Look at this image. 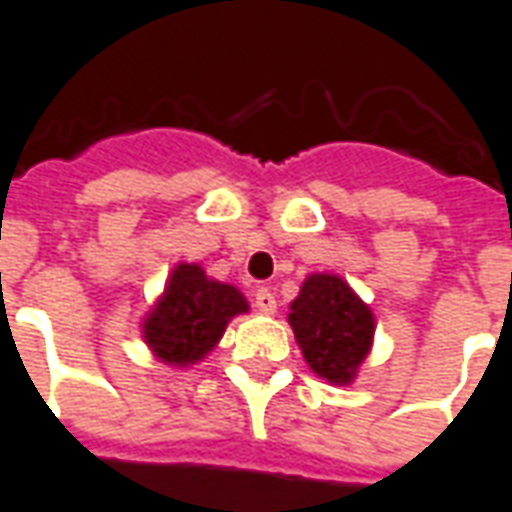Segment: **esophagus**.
<instances>
[{
	"label": "esophagus",
	"mask_w": 512,
	"mask_h": 512,
	"mask_svg": "<svg viewBox=\"0 0 512 512\" xmlns=\"http://www.w3.org/2000/svg\"><path fill=\"white\" fill-rule=\"evenodd\" d=\"M253 306L259 308V311H264V314H273L275 306H278V300H275V295L267 286H259L256 295H253Z\"/></svg>",
	"instance_id": "esophagus-1"
}]
</instances>
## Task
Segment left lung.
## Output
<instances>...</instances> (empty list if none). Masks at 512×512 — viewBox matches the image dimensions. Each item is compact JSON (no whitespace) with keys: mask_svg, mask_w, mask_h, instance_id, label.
<instances>
[{"mask_svg":"<svg viewBox=\"0 0 512 512\" xmlns=\"http://www.w3.org/2000/svg\"><path fill=\"white\" fill-rule=\"evenodd\" d=\"M289 325L306 364L328 383H353L375 336V317L339 275H308L289 306Z\"/></svg>","mask_w":512,"mask_h":512,"instance_id":"left-lung-1","label":"left lung"}]
</instances>
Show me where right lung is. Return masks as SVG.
Instances as JSON below:
<instances>
[{"label":"right lung","instance_id":"obj_1","mask_svg":"<svg viewBox=\"0 0 512 512\" xmlns=\"http://www.w3.org/2000/svg\"><path fill=\"white\" fill-rule=\"evenodd\" d=\"M248 300L237 286L212 281L198 264H176L165 292L143 322V339L170 366L201 361Z\"/></svg>","mask_w":512,"mask_h":512}]
</instances>
